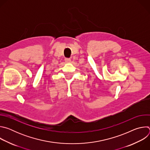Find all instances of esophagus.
<instances>
[{
    "label": "esophagus",
    "mask_w": 150,
    "mask_h": 150,
    "mask_svg": "<svg viewBox=\"0 0 150 150\" xmlns=\"http://www.w3.org/2000/svg\"><path fill=\"white\" fill-rule=\"evenodd\" d=\"M65 62H66L67 63H70V62H71V59H69V58H66V59H65Z\"/></svg>",
    "instance_id": "1"
}]
</instances>
